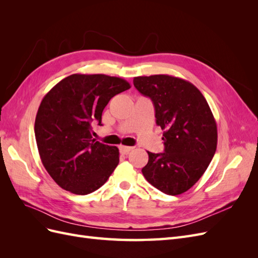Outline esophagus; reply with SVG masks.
<instances>
[{"mask_svg":"<svg viewBox=\"0 0 258 258\" xmlns=\"http://www.w3.org/2000/svg\"><path fill=\"white\" fill-rule=\"evenodd\" d=\"M132 148H134V147L121 145V146H119V151H120L121 154H128L130 151H132Z\"/></svg>","mask_w":258,"mask_h":258,"instance_id":"34e87169","label":"esophagus"}]
</instances>
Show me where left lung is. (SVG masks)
I'll list each match as a JSON object with an SVG mask.
<instances>
[{
    "mask_svg": "<svg viewBox=\"0 0 258 258\" xmlns=\"http://www.w3.org/2000/svg\"><path fill=\"white\" fill-rule=\"evenodd\" d=\"M135 87L151 98L165 152H147L146 181L171 196L183 194L206 172L217 146V127L206 98L191 83L159 74L138 76Z\"/></svg>",
    "mask_w": 258,
    "mask_h": 258,
    "instance_id": "1",
    "label": "left lung"
}]
</instances>
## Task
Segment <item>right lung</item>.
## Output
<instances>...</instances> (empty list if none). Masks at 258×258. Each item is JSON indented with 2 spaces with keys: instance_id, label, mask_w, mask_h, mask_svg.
Listing matches in <instances>:
<instances>
[{
  "instance_id": "obj_1",
  "label": "right lung",
  "mask_w": 258,
  "mask_h": 258,
  "mask_svg": "<svg viewBox=\"0 0 258 258\" xmlns=\"http://www.w3.org/2000/svg\"><path fill=\"white\" fill-rule=\"evenodd\" d=\"M130 88L120 77L72 74L47 92L34 132L46 171L61 188L87 195L100 188L119 162V151L92 139L93 122L114 96Z\"/></svg>"
}]
</instances>
